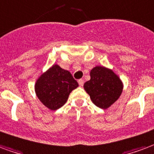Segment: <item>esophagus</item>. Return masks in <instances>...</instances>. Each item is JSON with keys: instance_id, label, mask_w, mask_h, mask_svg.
Segmentation results:
<instances>
[{"instance_id": "34e87169", "label": "esophagus", "mask_w": 154, "mask_h": 154, "mask_svg": "<svg viewBox=\"0 0 154 154\" xmlns=\"http://www.w3.org/2000/svg\"><path fill=\"white\" fill-rule=\"evenodd\" d=\"M78 83L79 85V86H83L84 84H85V80H84V79H79Z\"/></svg>"}]
</instances>
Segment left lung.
I'll return each mask as SVG.
<instances>
[{
    "label": "left lung",
    "mask_w": 154,
    "mask_h": 154,
    "mask_svg": "<svg viewBox=\"0 0 154 154\" xmlns=\"http://www.w3.org/2000/svg\"><path fill=\"white\" fill-rule=\"evenodd\" d=\"M84 88L96 106L107 109L122 95L123 82L112 69L97 66L90 70V79Z\"/></svg>",
    "instance_id": "obj_1"
}]
</instances>
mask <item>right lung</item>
Returning <instances> with one entry per match:
<instances>
[{
  "label": "right lung",
  "mask_w": 154,
  "mask_h": 154,
  "mask_svg": "<svg viewBox=\"0 0 154 154\" xmlns=\"http://www.w3.org/2000/svg\"><path fill=\"white\" fill-rule=\"evenodd\" d=\"M78 86V82L69 71L54 64L36 80L34 90L39 101L54 111L63 106L69 94Z\"/></svg>",
  "instance_id": "obj_1"
}]
</instances>
